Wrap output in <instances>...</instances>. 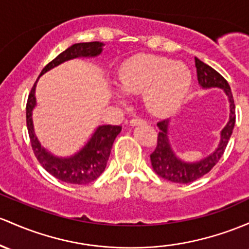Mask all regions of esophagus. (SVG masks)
<instances>
[{
    "label": "esophagus",
    "instance_id": "34e87169",
    "mask_svg": "<svg viewBox=\"0 0 249 249\" xmlns=\"http://www.w3.org/2000/svg\"><path fill=\"white\" fill-rule=\"evenodd\" d=\"M143 123H145V122H144V120L141 119V118H132L130 120L131 126H137V125L143 124Z\"/></svg>",
    "mask_w": 249,
    "mask_h": 249
}]
</instances>
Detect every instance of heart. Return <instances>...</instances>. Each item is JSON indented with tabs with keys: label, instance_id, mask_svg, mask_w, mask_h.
<instances>
[{
	"label": "heart",
	"instance_id": "obj_1",
	"mask_svg": "<svg viewBox=\"0 0 249 249\" xmlns=\"http://www.w3.org/2000/svg\"><path fill=\"white\" fill-rule=\"evenodd\" d=\"M193 83V73L184 62L163 56L142 54L123 65L117 86L126 95L144 93L147 111L169 116L182 105ZM119 103H124L117 95Z\"/></svg>",
	"mask_w": 249,
	"mask_h": 249
}]
</instances>
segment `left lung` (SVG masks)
<instances>
[{
  "label": "left lung",
  "instance_id": "left-lung-1",
  "mask_svg": "<svg viewBox=\"0 0 249 249\" xmlns=\"http://www.w3.org/2000/svg\"><path fill=\"white\" fill-rule=\"evenodd\" d=\"M195 66L197 70L198 85L202 89H221L226 93L229 103V119L226 126L221 130L220 142H218L216 149L212 154L201 158V160H195V162L183 160L174 151L170 141H169V127H170L171 119L168 118L157 123V126L160 127L157 146H156L155 151L150 155L152 168L158 176L163 177L168 181L183 183V184L196 181L212 170L213 166L222 157L229 138L233 133L234 125H235V105H234L231 87L226 79L220 73H217L214 68L202 62L197 58H195Z\"/></svg>",
  "mask_w": 249,
  "mask_h": 249
}]
</instances>
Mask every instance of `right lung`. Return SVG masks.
Listing matches in <instances>:
<instances>
[{
  "label": "right lung",
  "mask_w": 249,
  "mask_h": 249,
  "mask_svg": "<svg viewBox=\"0 0 249 249\" xmlns=\"http://www.w3.org/2000/svg\"><path fill=\"white\" fill-rule=\"evenodd\" d=\"M104 46L105 45L99 41L74 43L71 47H68L66 51L60 53L53 61L49 62L47 66L42 70L40 76L51 71L52 68L64 64L65 61H68V60L99 56L102 54ZM39 78H37V80H39ZM36 83L33 86L31 94L28 97L26 118L33 151L36 156L37 160L52 176L62 182L72 183V184H87V183L93 182L105 170L113 142L122 131V126L99 125L92 133L89 141L85 143V145L75 154L67 156V157H61V156L52 154L45 146L41 145L40 141L35 135L34 124H33V110L36 106V98H35Z\"/></svg>",
  "instance_id": "add662e5"
}]
</instances>
